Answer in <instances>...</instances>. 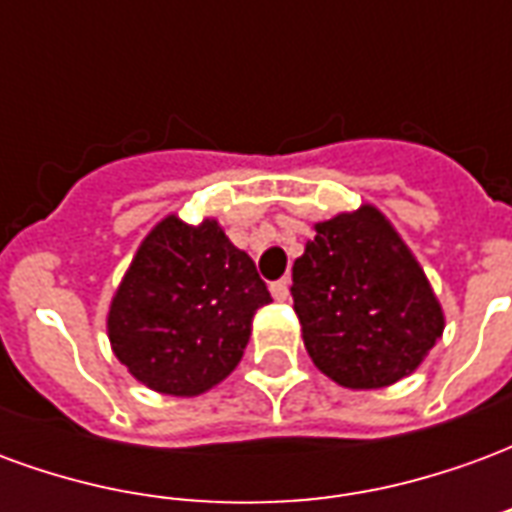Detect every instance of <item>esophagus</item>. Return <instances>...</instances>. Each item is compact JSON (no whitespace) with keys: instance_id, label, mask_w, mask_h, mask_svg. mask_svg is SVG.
I'll return each mask as SVG.
<instances>
[{"instance_id":"34e87169","label":"esophagus","mask_w":512,"mask_h":512,"mask_svg":"<svg viewBox=\"0 0 512 512\" xmlns=\"http://www.w3.org/2000/svg\"><path fill=\"white\" fill-rule=\"evenodd\" d=\"M271 296L277 301H288L290 299V279H279L271 285Z\"/></svg>"}]
</instances>
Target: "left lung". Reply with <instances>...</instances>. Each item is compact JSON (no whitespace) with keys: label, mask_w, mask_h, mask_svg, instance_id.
<instances>
[{"label":"left lung","mask_w":512,"mask_h":512,"mask_svg":"<svg viewBox=\"0 0 512 512\" xmlns=\"http://www.w3.org/2000/svg\"><path fill=\"white\" fill-rule=\"evenodd\" d=\"M290 293L307 354L345 389L411 376L444 332L425 271L376 205L315 224Z\"/></svg>","instance_id":"obj_1"}]
</instances>
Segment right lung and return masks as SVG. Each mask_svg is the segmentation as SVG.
I'll list each match as a JSON object with an SVG mask.
<instances>
[{
	"label": "right lung",
	"mask_w": 512,
	"mask_h": 512,
	"mask_svg": "<svg viewBox=\"0 0 512 512\" xmlns=\"http://www.w3.org/2000/svg\"><path fill=\"white\" fill-rule=\"evenodd\" d=\"M271 301L252 257L216 219L169 213L117 285L106 332L128 373L153 392L197 397L233 373L255 312Z\"/></svg>",
	"instance_id": "1"
}]
</instances>
